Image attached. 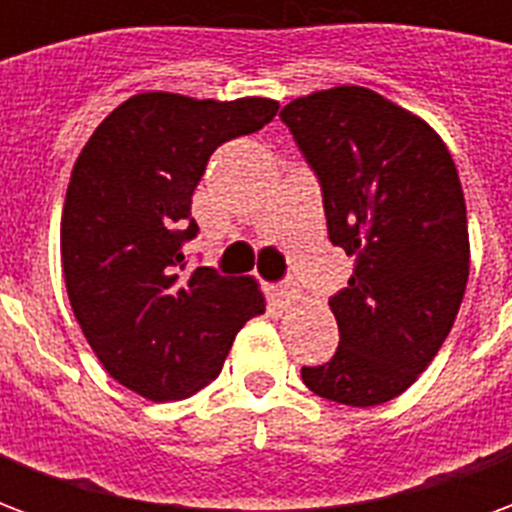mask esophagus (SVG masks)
I'll return each mask as SVG.
<instances>
[{
	"label": "esophagus",
	"mask_w": 512,
	"mask_h": 512,
	"mask_svg": "<svg viewBox=\"0 0 512 512\" xmlns=\"http://www.w3.org/2000/svg\"><path fill=\"white\" fill-rule=\"evenodd\" d=\"M268 296H271V301H274L277 307H290V301L296 299V293H293V288H288V285H271V288H268Z\"/></svg>",
	"instance_id": "34e87169"
}]
</instances>
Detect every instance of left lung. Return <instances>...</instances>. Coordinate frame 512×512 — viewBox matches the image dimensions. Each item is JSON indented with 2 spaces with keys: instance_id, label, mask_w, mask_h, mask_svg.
Listing matches in <instances>:
<instances>
[{
  "instance_id": "8db88e82",
  "label": "left lung",
  "mask_w": 512,
  "mask_h": 512,
  "mask_svg": "<svg viewBox=\"0 0 512 512\" xmlns=\"http://www.w3.org/2000/svg\"><path fill=\"white\" fill-rule=\"evenodd\" d=\"M282 123L321 183L329 241L356 257L329 299L340 345L301 367L315 395L378 406L406 392L447 340L469 279L461 180L439 134L367 87L290 101Z\"/></svg>"
}]
</instances>
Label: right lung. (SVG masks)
<instances>
[{
    "mask_svg": "<svg viewBox=\"0 0 512 512\" xmlns=\"http://www.w3.org/2000/svg\"><path fill=\"white\" fill-rule=\"evenodd\" d=\"M268 98L197 101L139 93L95 128L62 211L73 315L106 373L147 400L194 395L222 373L235 334L266 312L252 277L186 271L200 233L191 194L208 158L274 120Z\"/></svg>",
    "mask_w": 512,
    "mask_h": 512,
    "instance_id": "1",
    "label": "right lung"
}]
</instances>
